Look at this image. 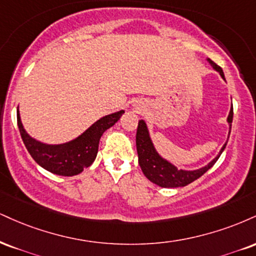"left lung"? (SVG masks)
<instances>
[{"label": "left lung", "mask_w": 256, "mask_h": 256, "mask_svg": "<svg viewBox=\"0 0 256 256\" xmlns=\"http://www.w3.org/2000/svg\"><path fill=\"white\" fill-rule=\"evenodd\" d=\"M208 60L212 66V68H214L216 72H220L222 78H224V72L223 70H222V68L220 66H217L214 60ZM232 116L234 110L232 107L229 116H228V122H229L230 125V131H232ZM226 143L224 144L223 148L220 149L217 158L212 160L208 166H205V167L200 169H196V170H182V169H178L175 166L169 163L168 161H166V160H163L161 156L158 155V152L155 150V148H154L152 140H150L149 131H148L146 124L144 120H140V122H138L136 134L138 163H140L142 172H143V174L146 175V178H149L152 182L158 184V186L164 187V188H174V187L187 186L188 184L193 182L196 178H199L202 175H204L206 172L217 162V160L220 158V154L223 152L224 149H226Z\"/></svg>", "instance_id": "obj_1"}]
</instances>
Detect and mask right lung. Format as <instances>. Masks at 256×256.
Masks as SVG:
<instances>
[{
    "label": "right lung",
    "instance_id": "1",
    "mask_svg": "<svg viewBox=\"0 0 256 256\" xmlns=\"http://www.w3.org/2000/svg\"><path fill=\"white\" fill-rule=\"evenodd\" d=\"M122 113L124 110H119L98 119L76 140L58 146L40 143L30 137L24 131L19 110H18V126L24 146L40 167L62 176H72L81 173L83 169L88 168L94 162L101 136L107 128L118 122Z\"/></svg>",
    "mask_w": 256,
    "mask_h": 256
}]
</instances>
